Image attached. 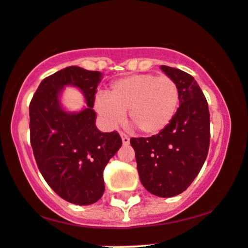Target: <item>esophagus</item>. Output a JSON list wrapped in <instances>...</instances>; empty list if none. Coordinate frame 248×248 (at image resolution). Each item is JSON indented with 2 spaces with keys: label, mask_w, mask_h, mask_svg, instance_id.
Masks as SVG:
<instances>
[{
  "label": "esophagus",
  "mask_w": 248,
  "mask_h": 248,
  "mask_svg": "<svg viewBox=\"0 0 248 248\" xmlns=\"http://www.w3.org/2000/svg\"><path fill=\"white\" fill-rule=\"evenodd\" d=\"M121 139H122V143H124V145H128V143H129V137H128V135L121 133Z\"/></svg>",
  "instance_id": "34e87169"
}]
</instances>
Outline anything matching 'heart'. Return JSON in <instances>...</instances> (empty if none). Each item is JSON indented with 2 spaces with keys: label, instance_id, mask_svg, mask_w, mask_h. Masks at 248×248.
<instances>
[{
  "label": "heart",
  "instance_id": "1",
  "mask_svg": "<svg viewBox=\"0 0 248 248\" xmlns=\"http://www.w3.org/2000/svg\"><path fill=\"white\" fill-rule=\"evenodd\" d=\"M179 103L180 91L170 76L135 74L111 82L107 94L97 95L95 107L110 124L121 122L128 110L141 133L155 135L170 126Z\"/></svg>",
  "mask_w": 248,
  "mask_h": 248
}]
</instances>
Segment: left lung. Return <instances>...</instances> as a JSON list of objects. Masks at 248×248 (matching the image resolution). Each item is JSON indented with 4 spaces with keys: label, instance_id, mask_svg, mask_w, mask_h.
I'll return each mask as SVG.
<instances>
[{
    "label": "left lung",
    "instance_id": "obj_1",
    "mask_svg": "<svg viewBox=\"0 0 248 248\" xmlns=\"http://www.w3.org/2000/svg\"><path fill=\"white\" fill-rule=\"evenodd\" d=\"M180 91V106L170 126L151 138H132L141 184L152 194L170 198L188 188L208 154L209 110L192 75L160 67Z\"/></svg>",
    "mask_w": 248,
    "mask_h": 248
}]
</instances>
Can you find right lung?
Wrapping results in <instances>:
<instances>
[{"label": "right lung", "mask_w": 248, "mask_h": 248, "mask_svg": "<svg viewBox=\"0 0 248 248\" xmlns=\"http://www.w3.org/2000/svg\"><path fill=\"white\" fill-rule=\"evenodd\" d=\"M100 72L66 67L40 83L29 105L31 145L41 174L68 202L92 205L105 192L103 170L122 145L119 133H102L93 109ZM64 85L78 86L87 108L78 113L62 109L58 96Z\"/></svg>", "instance_id": "obj_1"}]
</instances>
